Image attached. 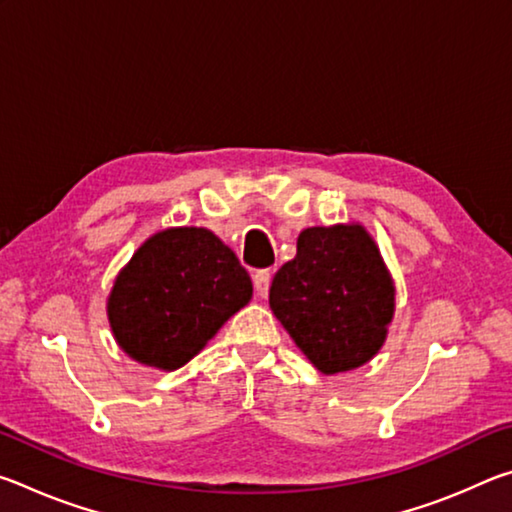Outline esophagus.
I'll list each match as a JSON object with an SVG mask.
<instances>
[{"label":"esophagus","instance_id":"34e87169","mask_svg":"<svg viewBox=\"0 0 512 512\" xmlns=\"http://www.w3.org/2000/svg\"><path fill=\"white\" fill-rule=\"evenodd\" d=\"M253 284L259 298L268 296V287H271V271H257L253 275Z\"/></svg>","mask_w":512,"mask_h":512}]
</instances>
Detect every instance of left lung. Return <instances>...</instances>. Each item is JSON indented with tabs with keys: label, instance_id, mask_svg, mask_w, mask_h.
I'll list each match as a JSON object with an SVG mask.
<instances>
[{
	"label": "left lung",
	"instance_id": "left-lung-1",
	"mask_svg": "<svg viewBox=\"0 0 512 512\" xmlns=\"http://www.w3.org/2000/svg\"><path fill=\"white\" fill-rule=\"evenodd\" d=\"M268 305L302 354L323 375H336L381 350L395 287L363 225H316L300 232L296 257L275 273Z\"/></svg>",
	"mask_w": 512,
	"mask_h": 512
}]
</instances>
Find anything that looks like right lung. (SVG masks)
<instances>
[{"mask_svg":"<svg viewBox=\"0 0 512 512\" xmlns=\"http://www.w3.org/2000/svg\"><path fill=\"white\" fill-rule=\"evenodd\" d=\"M250 298V275L214 232L167 228L146 239L119 271L108 320L128 357L176 370Z\"/></svg>","mask_w":512,"mask_h":512,"instance_id":"obj_1","label":"right lung"}]
</instances>
